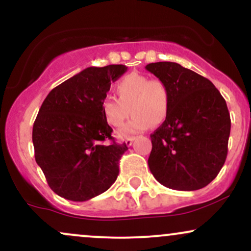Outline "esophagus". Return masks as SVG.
Masks as SVG:
<instances>
[{
  "instance_id": "34e87169",
  "label": "esophagus",
  "mask_w": 251,
  "mask_h": 251,
  "mask_svg": "<svg viewBox=\"0 0 251 251\" xmlns=\"http://www.w3.org/2000/svg\"><path fill=\"white\" fill-rule=\"evenodd\" d=\"M134 140H135V137H129V138H127V139L125 140L126 145H127V146H131L132 144H133Z\"/></svg>"
}]
</instances>
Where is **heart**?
Returning a JSON list of instances; mask_svg holds the SVG:
<instances>
[{"mask_svg": "<svg viewBox=\"0 0 251 251\" xmlns=\"http://www.w3.org/2000/svg\"><path fill=\"white\" fill-rule=\"evenodd\" d=\"M118 99L107 97L101 101V112L108 125L120 127L129 116L131 120L117 132L126 138L165 122L170 107V92L159 79L150 80L142 74L132 73L116 86Z\"/></svg>", "mask_w": 251, "mask_h": 251, "instance_id": "1", "label": "heart"}]
</instances>
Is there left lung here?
Segmentation results:
<instances>
[{"instance_id": "8db88e82", "label": "left lung", "mask_w": 251, "mask_h": 251, "mask_svg": "<svg viewBox=\"0 0 251 251\" xmlns=\"http://www.w3.org/2000/svg\"><path fill=\"white\" fill-rule=\"evenodd\" d=\"M146 71L168 86L165 122L151 134V174L169 189L194 191L215 179L226 159L230 114L206 77L176 62H154Z\"/></svg>"}]
</instances>
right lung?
<instances>
[{
	"label": "right lung",
	"mask_w": 251,
	"mask_h": 251,
	"mask_svg": "<svg viewBox=\"0 0 251 251\" xmlns=\"http://www.w3.org/2000/svg\"><path fill=\"white\" fill-rule=\"evenodd\" d=\"M126 71L124 65L88 67L51 89L42 102L33 126L35 160L60 197L85 201L116 181L128 149L113 140L101 101ZM107 139L112 143L103 144Z\"/></svg>",
	"instance_id": "obj_1"
}]
</instances>
